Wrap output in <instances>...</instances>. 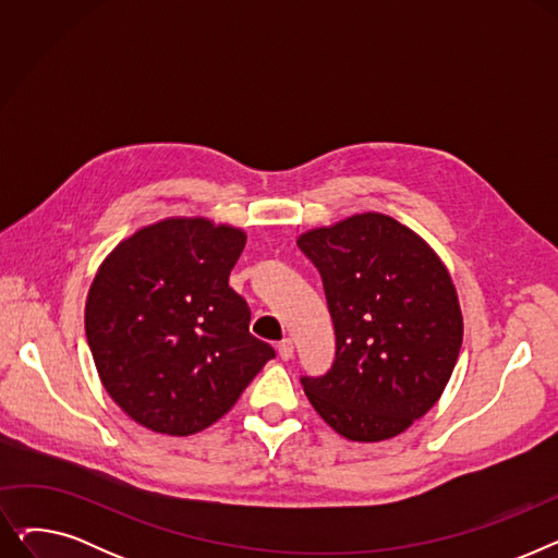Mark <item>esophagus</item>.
Instances as JSON below:
<instances>
[{"label": "esophagus", "instance_id": "esophagus-1", "mask_svg": "<svg viewBox=\"0 0 558 558\" xmlns=\"http://www.w3.org/2000/svg\"><path fill=\"white\" fill-rule=\"evenodd\" d=\"M278 355H280V360H291L294 357V341L291 339H282L280 343H278Z\"/></svg>", "mask_w": 558, "mask_h": 558}]
</instances>
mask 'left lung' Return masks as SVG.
<instances>
[{
	"mask_svg": "<svg viewBox=\"0 0 558 558\" xmlns=\"http://www.w3.org/2000/svg\"><path fill=\"white\" fill-rule=\"evenodd\" d=\"M324 280L335 362L301 385L335 432L385 441L441 398L463 339L452 278L414 230L364 213L299 238Z\"/></svg>",
	"mask_w": 558,
	"mask_h": 558,
	"instance_id": "left-lung-1",
	"label": "left lung"
}]
</instances>
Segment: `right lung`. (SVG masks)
<instances>
[{
	"label": "right lung",
	"mask_w": 558,
	"mask_h": 558,
	"mask_svg": "<svg viewBox=\"0 0 558 558\" xmlns=\"http://www.w3.org/2000/svg\"><path fill=\"white\" fill-rule=\"evenodd\" d=\"M244 246L240 228L165 219L99 267L85 303L87 343L110 398L146 429L210 427L276 357L248 332L251 310L228 284Z\"/></svg>",
	"instance_id": "1"
}]
</instances>
